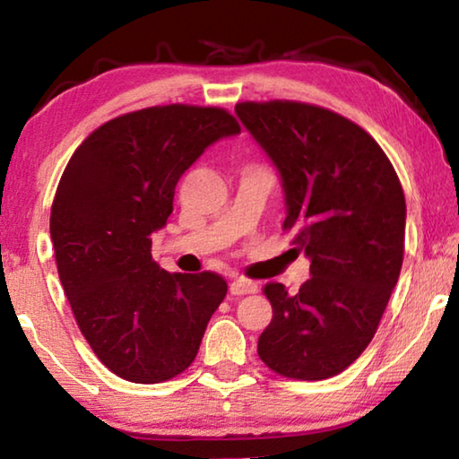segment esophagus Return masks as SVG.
Masks as SVG:
<instances>
[{"label":"esophagus","instance_id":"34e87169","mask_svg":"<svg viewBox=\"0 0 459 459\" xmlns=\"http://www.w3.org/2000/svg\"><path fill=\"white\" fill-rule=\"evenodd\" d=\"M259 287L253 281H245V279H235L230 283V293L232 295H247V293H257Z\"/></svg>","mask_w":459,"mask_h":459}]
</instances>
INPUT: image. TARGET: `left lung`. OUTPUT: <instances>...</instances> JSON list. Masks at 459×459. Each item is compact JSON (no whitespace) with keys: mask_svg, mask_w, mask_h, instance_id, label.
I'll list each match as a JSON object with an SVG mask.
<instances>
[{"mask_svg":"<svg viewBox=\"0 0 459 459\" xmlns=\"http://www.w3.org/2000/svg\"><path fill=\"white\" fill-rule=\"evenodd\" d=\"M235 113L281 178L283 229L312 275L298 293L265 285L273 320L259 359L290 378H330L370 344L397 285L405 194L380 145L338 113L295 100L238 103Z\"/></svg>","mask_w":459,"mask_h":459,"instance_id":"8db88e82","label":"left lung"}]
</instances>
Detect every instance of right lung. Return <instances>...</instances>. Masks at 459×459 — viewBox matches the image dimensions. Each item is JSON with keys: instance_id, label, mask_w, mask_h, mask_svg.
<instances>
[{"instance_id": "obj_1", "label": "right lung", "mask_w": 459, "mask_h": 459, "mask_svg": "<svg viewBox=\"0 0 459 459\" xmlns=\"http://www.w3.org/2000/svg\"><path fill=\"white\" fill-rule=\"evenodd\" d=\"M238 134L224 108H142L92 131L60 178L50 214L60 283L92 352L121 378L161 383L196 359L227 281L168 273L152 259V235L186 169Z\"/></svg>"}]
</instances>
